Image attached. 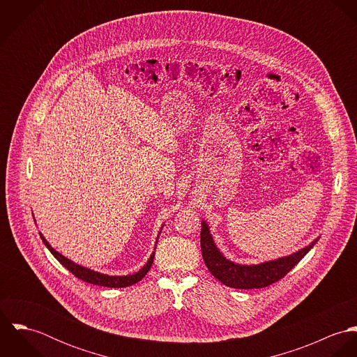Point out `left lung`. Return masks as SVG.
<instances>
[{
    "label": "left lung",
    "instance_id": "8db88e82",
    "mask_svg": "<svg viewBox=\"0 0 357 357\" xmlns=\"http://www.w3.org/2000/svg\"><path fill=\"white\" fill-rule=\"evenodd\" d=\"M316 242L317 239L294 255L249 266L234 264L220 253L204 221H202L201 231V249L207 269L225 286L243 290L262 289L280 280L304 258Z\"/></svg>",
    "mask_w": 357,
    "mask_h": 357
}]
</instances>
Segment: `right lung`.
Here are the masks:
<instances>
[{"mask_svg": "<svg viewBox=\"0 0 357 357\" xmlns=\"http://www.w3.org/2000/svg\"><path fill=\"white\" fill-rule=\"evenodd\" d=\"M41 239H43V242L45 243V246L50 249V252H51L52 255H54V258H56L63 266H66L75 278H78V279H81V280H84V282H86V283L96 284V286H102V287H114V289H116V287H128V286H132V284L140 282V280L147 275V272L150 271V268L153 266V257H155V253H153V255H151L150 259H149V262H147L139 272H136L135 275H128V276H108V275H102V273H99V272L91 271V269H88V268H84V266H81V265H78V264H74L71 259H68V258L63 257L60 253H57V252L52 248L51 245L47 242V239H45L43 235H41Z\"/></svg>", "mask_w": 357, "mask_h": 357, "instance_id": "right-lung-1", "label": "right lung"}]
</instances>
